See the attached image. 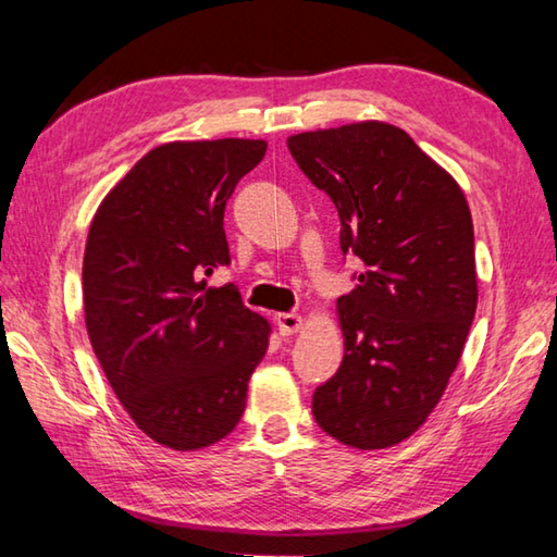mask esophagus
Listing matches in <instances>:
<instances>
[{"label": "esophagus", "instance_id": "1", "mask_svg": "<svg viewBox=\"0 0 557 557\" xmlns=\"http://www.w3.org/2000/svg\"><path fill=\"white\" fill-rule=\"evenodd\" d=\"M275 324H277L282 336H289V334H297L299 332L301 324H305V319H301L299 314L285 312V314H275Z\"/></svg>", "mask_w": 557, "mask_h": 557}]
</instances>
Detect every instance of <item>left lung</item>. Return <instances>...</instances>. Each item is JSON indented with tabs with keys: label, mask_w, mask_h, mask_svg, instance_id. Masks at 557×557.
<instances>
[{
	"label": "left lung",
	"mask_w": 557,
	"mask_h": 557,
	"mask_svg": "<svg viewBox=\"0 0 557 557\" xmlns=\"http://www.w3.org/2000/svg\"><path fill=\"white\" fill-rule=\"evenodd\" d=\"M287 147L334 201L342 252L363 265L358 285L336 301L344 361L314 391V420L348 447H393L435 410L474 322L467 199L388 122L301 132Z\"/></svg>",
	"instance_id": "8db88e82"
}]
</instances>
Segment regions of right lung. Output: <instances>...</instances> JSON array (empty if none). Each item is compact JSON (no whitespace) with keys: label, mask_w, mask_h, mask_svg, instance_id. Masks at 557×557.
Listing matches in <instances>:
<instances>
[{"label":"right lung","mask_w":557,"mask_h":557,"mask_svg":"<svg viewBox=\"0 0 557 557\" xmlns=\"http://www.w3.org/2000/svg\"><path fill=\"white\" fill-rule=\"evenodd\" d=\"M265 149L235 137L154 147L90 223L83 307L92 351L135 425L169 449H203L233 432L268 351V319L233 285L201 280L231 262L225 201Z\"/></svg>","instance_id":"add662e5"}]
</instances>
